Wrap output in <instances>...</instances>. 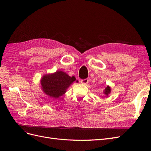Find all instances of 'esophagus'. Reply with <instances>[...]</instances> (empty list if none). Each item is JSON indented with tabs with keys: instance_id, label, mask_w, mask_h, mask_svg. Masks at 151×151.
I'll use <instances>...</instances> for the list:
<instances>
[{
	"instance_id": "esophagus-1",
	"label": "esophagus",
	"mask_w": 151,
	"mask_h": 151,
	"mask_svg": "<svg viewBox=\"0 0 151 151\" xmlns=\"http://www.w3.org/2000/svg\"><path fill=\"white\" fill-rule=\"evenodd\" d=\"M88 82H89V80H88V79H85L81 80V83L83 84H88Z\"/></svg>"
}]
</instances>
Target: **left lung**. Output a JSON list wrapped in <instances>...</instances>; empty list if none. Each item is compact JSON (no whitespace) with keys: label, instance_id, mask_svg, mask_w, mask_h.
<instances>
[{"label":"left lung","instance_id":"8db88e82","mask_svg":"<svg viewBox=\"0 0 151 151\" xmlns=\"http://www.w3.org/2000/svg\"><path fill=\"white\" fill-rule=\"evenodd\" d=\"M111 93V88L109 86H107L106 88L104 90V94L106 96H108V94Z\"/></svg>","mask_w":151,"mask_h":151}]
</instances>
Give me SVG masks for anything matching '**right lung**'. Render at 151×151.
I'll use <instances>...</instances> for the list:
<instances>
[{
    "instance_id": "obj_1",
    "label": "right lung",
    "mask_w": 151,
    "mask_h": 151,
    "mask_svg": "<svg viewBox=\"0 0 151 151\" xmlns=\"http://www.w3.org/2000/svg\"><path fill=\"white\" fill-rule=\"evenodd\" d=\"M75 81L74 76L70 77L65 72L57 71L43 76L41 79V85L43 92L48 96L58 98L65 93L67 88Z\"/></svg>"
}]
</instances>
